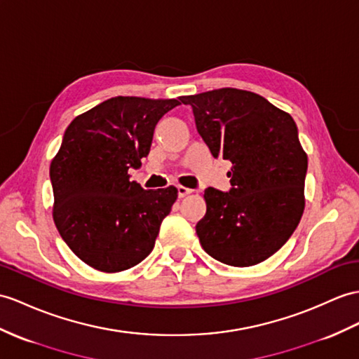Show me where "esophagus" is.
Masks as SVG:
<instances>
[{
  "mask_svg": "<svg viewBox=\"0 0 359 359\" xmlns=\"http://www.w3.org/2000/svg\"><path fill=\"white\" fill-rule=\"evenodd\" d=\"M177 189H178V196H180V198H184V196H187V195L191 194V189L182 187V186H178Z\"/></svg>",
  "mask_w": 359,
  "mask_h": 359,
  "instance_id": "1",
  "label": "esophagus"
}]
</instances>
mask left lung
Wrapping results in <instances>:
<instances>
[{"mask_svg": "<svg viewBox=\"0 0 359 359\" xmlns=\"http://www.w3.org/2000/svg\"><path fill=\"white\" fill-rule=\"evenodd\" d=\"M215 158L231 161L230 190L204 191L196 234L207 255L231 266L260 264L280 250L304 210L308 170L295 121L259 94L221 88L180 97Z\"/></svg>", "mask_w": 359, "mask_h": 359, "instance_id": "8db88e82", "label": "left lung"}]
</instances>
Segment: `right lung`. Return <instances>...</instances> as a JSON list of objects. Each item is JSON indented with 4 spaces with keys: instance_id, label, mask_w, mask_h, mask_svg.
Segmentation results:
<instances>
[{
    "instance_id": "1",
    "label": "right lung",
    "mask_w": 359,
    "mask_h": 359,
    "mask_svg": "<svg viewBox=\"0 0 359 359\" xmlns=\"http://www.w3.org/2000/svg\"><path fill=\"white\" fill-rule=\"evenodd\" d=\"M178 104L177 99L118 95L67 128L50 165L53 219L69 250L86 265L118 273L151 255L178 190H144L128 172L142 168L156 123Z\"/></svg>"
}]
</instances>
